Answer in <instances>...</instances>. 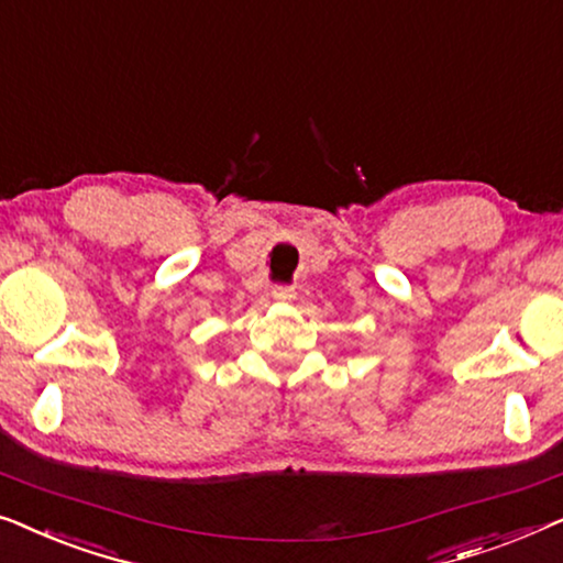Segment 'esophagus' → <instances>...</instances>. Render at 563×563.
I'll return each instance as SVG.
<instances>
[{
    "instance_id": "34e87169",
    "label": "esophagus",
    "mask_w": 563,
    "mask_h": 563,
    "mask_svg": "<svg viewBox=\"0 0 563 563\" xmlns=\"http://www.w3.org/2000/svg\"><path fill=\"white\" fill-rule=\"evenodd\" d=\"M274 299H279V302H291V299L297 297V291L291 289V287H274Z\"/></svg>"
}]
</instances>
